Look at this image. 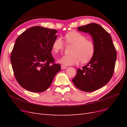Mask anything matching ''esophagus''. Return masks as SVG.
Here are the masks:
<instances>
[{"label": "esophagus", "mask_w": 127, "mask_h": 127, "mask_svg": "<svg viewBox=\"0 0 127 127\" xmlns=\"http://www.w3.org/2000/svg\"><path fill=\"white\" fill-rule=\"evenodd\" d=\"M61 69H65L67 68V67H66V66H64V65H61Z\"/></svg>", "instance_id": "esophagus-1"}]
</instances>
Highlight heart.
Returning a JSON list of instances; mask_svg holds the SVG:
<instances>
[{"label": "heart", "mask_w": 127, "mask_h": 127, "mask_svg": "<svg viewBox=\"0 0 127 127\" xmlns=\"http://www.w3.org/2000/svg\"><path fill=\"white\" fill-rule=\"evenodd\" d=\"M68 45H74L69 55H64L58 60V62L66 66L74 65L82 63H86L93 58L95 52V44L91 40L86 39L84 34L76 31L67 33L64 35ZM66 44L61 37H57L53 41L52 50L55 53L62 52Z\"/></svg>", "instance_id": "b5f03b06"}]
</instances>
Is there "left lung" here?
Listing matches in <instances>:
<instances>
[{"mask_svg":"<svg viewBox=\"0 0 127 127\" xmlns=\"http://www.w3.org/2000/svg\"><path fill=\"white\" fill-rule=\"evenodd\" d=\"M93 37L95 52L83 69H78L73 83L79 90L91 92L105 85L113 76L117 52L110 34L97 24L91 23L77 28Z\"/></svg>","mask_w":127,"mask_h":127,"instance_id":"left-lung-1","label":"left lung"}]
</instances>
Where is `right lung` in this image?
Here are the masks:
<instances>
[{"label":"right lung","mask_w":127,"mask_h":127,"mask_svg":"<svg viewBox=\"0 0 127 127\" xmlns=\"http://www.w3.org/2000/svg\"><path fill=\"white\" fill-rule=\"evenodd\" d=\"M57 31L32 27L19 36L10 55L14 76L20 86L30 92L47 90L61 66L52 56Z\"/></svg>","instance_id":"1"}]
</instances>
